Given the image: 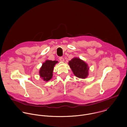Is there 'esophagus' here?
<instances>
[{
	"label": "esophagus",
	"instance_id": "obj_1",
	"mask_svg": "<svg viewBox=\"0 0 127 127\" xmlns=\"http://www.w3.org/2000/svg\"><path fill=\"white\" fill-rule=\"evenodd\" d=\"M59 59L60 61H61V62H64V58L63 57H59Z\"/></svg>",
	"mask_w": 127,
	"mask_h": 127
}]
</instances>
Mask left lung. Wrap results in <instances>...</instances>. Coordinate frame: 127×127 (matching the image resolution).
<instances>
[{
    "label": "left lung",
    "mask_w": 127,
    "mask_h": 127,
    "mask_svg": "<svg viewBox=\"0 0 127 127\" xmlns=\"http://www.w3.org/2000/svg\"><path fill=\"white\" fill-rule=\"evenodd\" d=\"M73 74L80 78H86L89 74V68L86 63L79 58L74 57L69 61Z\"/></svg>",
    "instance_id": "obj_1"
}]
</instances>
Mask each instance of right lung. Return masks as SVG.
I'll return each instance as SVG.
<instances>
[{
  "instance_id": "add662e5",
  "label": "right lung",
  "mask_w": 127,
  "mask_h": 127,
  "mask_svg": "<svg viewBox=\"0 0 127 127\" xmlns=\"http://www.w3.org/2000/svg\"><path fill=\"white\" fill-rule=\"evenodd\" d=\"M57 63V61L47 60L43 63L39 70V75L44 81H48L52 78L54 66Z\"/></svg>"
}]
</instances>
